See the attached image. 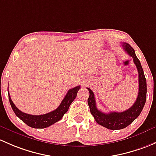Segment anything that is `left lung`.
Segmentation results:
<instances>
[{"label":"left lung","instance_id":"obj_1","mask_svg":"<svg viewBox=\"0 0 156 156\" xmlns=\"http://www.w3.org/2000/svg\"><path fill=\"white\" fill-rule=\"evenodd\" d=\"M122 46L128 55L133 58L134 64L136 65L138 71L139 91L137 99L133 105L122 112H110L109 114H105L96 108L94 93L90 88H87L90 92L87 102L91 114L97 123L111 130L122 129L130 125L140 115L147 99V80L140 60L136 56L134 48L129 44L122 42Z\"/></svg>","mask_w":156,"mask_h":156}]
</instances>
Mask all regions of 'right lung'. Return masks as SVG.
Instances as JSON below:
<instances>
[{"instance_id": "right-lung-1", "label": "right lung", "mask_w": 156, "mask_h": 156, "mask_svg": "<svg viewBox=\"0 0 156 156\" xmlns=\"http://www.w3.org/2000/svg\"><path fill=\"white\" fill-rule=\"evenodd\" d=\"M80 88H81L80 86H77L73 89L69 90L64 99L62 100L61 103L57 109L53 111H51L48 114H42V115H30V114H25V113L21 111L12 102L9 93L8 94H9V100L11 107L16 115L21 120H22L24 123H26L30 127L34 128V129H44V128H47L51 126L52 124L58 122L60 119H62L63 115L68 111L70 105L76 97L77 93Z\"/></svg>"}]
</instances>
